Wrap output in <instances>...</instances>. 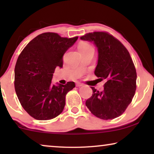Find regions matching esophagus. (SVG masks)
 Returning <instances> with one entry per match:
<instances>
[{"instance_id":"34e87169","label":"esophagus","mask_w":154,"mask_h":154,"mask_svg":"<svg viewBox=\"0 0 154 154\" xmlns=\"http://www.w3.org/2000/svg\"><path fill=\"white\" fill-rule=\"evenodd\" d=\"M75 85H76L77 87H81V86L83 85V84L81 83H80V82H77L76 84H75Z\"/></svg>"}]
</instances>
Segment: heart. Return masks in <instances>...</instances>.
Returning <instances> with one entry per match:
<instances>
[{
  "label": "heart",
  "instance_id": "heart-1",
  "mask_svg": "<svg viewBox=\"0 0 154 154\" xmlns=\"http://www.w3.org/2000/svg\"><path fill=\"white\" fill-rule=\"evenodd\" d=\"M92 48L91 45H90L89 43H86V42H82L79 44V50H82V49H86V48Z\"/></svg>",
  "mask_w": 154,
  "mask_h": 154
}]
</instances>
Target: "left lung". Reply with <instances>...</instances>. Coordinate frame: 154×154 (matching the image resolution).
Returning a JSON list of instances; mask_svg holds the SVG:
<instances>
[{
    "label": "left lung",
    "instance_id": "1",
    "mask_svg": "<svg viewBox=\"0 0 154 154\" xmlns=\"http://www.w3.org/2000/svg\"><path fill=\"white\" fill-rule=\"evenodd\" d=\"M81 39L93 42L97 48L94 74L106 81L102 92L91 87L92 95L86 100V106L101 119H116L125 111L135 93L137 73L129 52L106 32L89 33Z\"/></svg>",
    "mask_w": 154,
    "mask_h": 154
}]
</instances>
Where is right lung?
<instances>
[{
  "mask_svg": "<svg viewBox=\"0 0 154 154\" xmlns=\"http://www.w3.org/2000/svg\"><path fill=\"white\" fill-rule=\"evenodd\" d=\"M77 39L43 33L29 42L19 56L14 89L23 108L35 119H52L64 110L65 97L75 83L52 85V79L56 67H62L63 55Z\"/></svg>",
  "mask_w": 154,
  "mask_h": 154,
  "instance_id": "right-lung-1",
  "label": "right lung"
}]
</instances>
